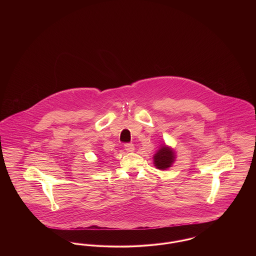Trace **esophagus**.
<instances>
[{"label":"esophagus","mask_w":256,"mask_h":256,"mask_svg":"<svg viewBox=\"0 0 256 256\" xmlns=\"http://www.w3.org/2000/svg\"><path fill=\"white\" fill-rule=\"evenodd\" d=\"M124 148H126V150L128 152H132L134 150V144H132V143H126V144H124Z\"/></svg>","instance_id":"esophagus-1"}]
</instances>
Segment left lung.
<instances>
[{"mask_svg": "<svg viewBox=\"0 0 256 256\" xmlns=\"http://www.w3.org/2000/svg\"><path fill=\"white\" fill-rule=\"evenodd\" d=\"M154 159L156 168H158L159 170H166L174 161V152L168 146H163L154 154Z\"/></svg>", "mask_w": 256, "mask_h": 256, "instance_id": "1", "label": "left lung"}]
</instances>
